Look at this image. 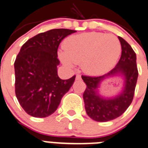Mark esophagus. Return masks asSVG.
Returning <instances> with one entry per match:
<instances>
[{"label": "esophagus", "mask_w": 148, "mask_h": 148, "mask_svg": "<svg viewBox=\"0 0 148 148\" xmlns=\"http://www.w3.org/2000/svg\"><path fill=\"white\" fill-rule=\"evenodd\" d=\"M76 80H81V76H80V74H77V75H76Z\"/></svg>", "instance_id": "obj_1"}]
</instances>
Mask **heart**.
I'll list each match as a JSON object with an SVG mask.
<instances>
[{
  "instance_id": "1",
  "label": "heart",
  "mask_w": 148,
  "mask_h": 148,
  "mask_svg": "<svg viewBox=\"0 0 148 148\" xmlns=\"http://www.w3.org/2000/svg\"><path fill=\"white\" fill-rule=\"evenodd\" d=\"M121 50L120 40L115 35L91 32L68 38L59 56L67 66L81 63L86 73L95 75L112 68Z\"/></svg>"
}]
</instances>
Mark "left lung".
Returning <instances> with one entry per match:
<instances>
[{
  "label": "left lung",
  "instance_id": "8db88e82",
  "mask_svg": "<svg viewBox=\"0 0 148 148\" xmlns=\"http://www.w3.org/2000/svg\"><path fill=\"white\" fill-rule=\"evenodd\" d=\"M118 38L122 47V53L116 66L102 76L82 75V79L86 85L83 95L86 111L90 118L97 122H107L121 116L131 105L135 94L138 76L136 54L123 38L120 37ZM116 75L124 76L125 80L124 90L116 97L104 99L97 93L99 84L105 77Z\"/></svg>",
  "mask_w": 148,
  "mask_h": 148
}]
</instances>
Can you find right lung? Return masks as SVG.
I'll use <instances>...</instances> for the list:
<instances>
[{"label":"right lung","instance_id":"1","mask_svg":"<svg viewBox=\"0 0 148 148\" xmlns=\"http://www.w3.org/2000/svg\"><path fill=\"white\" fill-rule=\"evenodd\" d=\"M76 31L52 29L37 34L22 45L14 62L15 92L29 115L47 117L57 110L61 100L74 84L58 76V48L63 39Z\"/></svg>","mask_w":148,"mask_h":148}]
</instances>
